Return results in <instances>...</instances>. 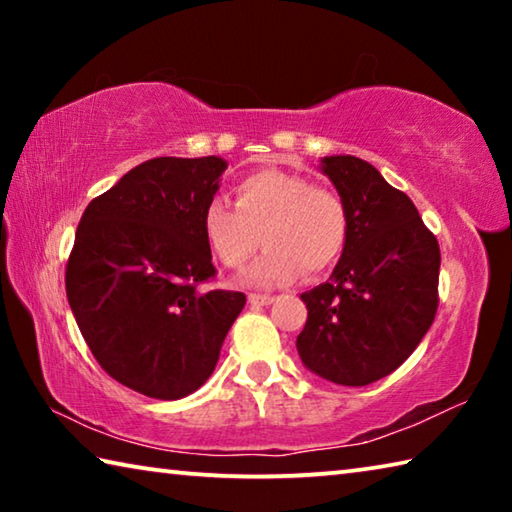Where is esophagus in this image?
<instances>
[{
    "label": "esophagus",
    "mask_w": 512,
    "mask_h": 512,
    "mask_svg": "<svg viewBox=\"0 0 512 512\" xmlns=\"http://www.w3.org/2000/svg\"><path fill=\"white\" fill-rule=\"evenodd\" d=\"M273 300H275L273 296H264V293H250L248 296V302L255 307H266V305H271Z\"/></svg>",
    "instance_id": "34e87169"
}]
</instances>
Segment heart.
<instances>
[{"label": "heart", "mask_w": 512, "mask_h": 512, "mask_svg": "<svg viewBox=\"0 0 512 512\" xmlns=\"http://www.w3.org/2000/svg\"><path fill=\"white\" fill-rule=\"evenodd\" d=\"M203 239L225 268H241L255 255L259 232L264 255L241 275L250 287H277L302 273L316 275L339 262L350 237V216L334 189L282 169H259L239 178L235 207L212 198L201 219Z\"/></svg>", "instance_id": "b5f03b06"}]
</instances>
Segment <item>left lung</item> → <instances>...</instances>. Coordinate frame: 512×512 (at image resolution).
I'll return each instance as SVG.
<instances>
[{"label": "left lung", "mask_w": 512, "mask_h": 512, "mask_svg": "<svg viewBox=\"0 0 512 512\" xmlns=\"http://www.w3.org/2000/svg\"><path fill=\"white\" fill-rule=\"evenodd\" d=\"M350 216V237L332 277L302 300L305 366L341 386L391 375L436 318L440 248L409 196L354 155L323 158Z\"/></svg>", "instance_id": "8db88e82"}]
</instances>
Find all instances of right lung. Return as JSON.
<instances>
[{"label": "right lung", "instance_id": "obj_1", "mask_svg": "<svg viewBox=\"0 0 512 512\" xmlns=\"http://www.w3.org/2000/svg\"><path fill=\"white\" fill-rule=\"evenodd\" d=\"M225 160L153 158L85 207L65 289L85 343L112 379L155 400L201 388L246 305L201 291L216 275L201 230Z\"/></svg>", "mask_w": 512, "mask_h": 512}]
</instances>
